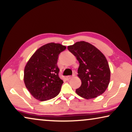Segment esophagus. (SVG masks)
Instances as JSON below:
<instances>
[{
  "label": "esophagus",
  "instance_id": "1",
  "mask_svg": "<svg viewBox=\"0 0 132 132\" xmlns=\"http://www.w3.org/2000/svg\"><path fill=\"white\" fill-rule=\"evenodd\" d=\"M72 77V76H67V77H66V79H67V80H70V79H71Z\"/></svg>",
  "mask_w": 132,
  "mask_h": 132
}]
</instances>
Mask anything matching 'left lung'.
I'll return each instance as SVG.
<instances>
[{
	"label": "left lung",
	"mask_w": 132,
	"mask_h": 132,
	"mask_svg": "<svg viewBox=\"0 0 132 132\" xmlns=\"http://www.w3.org/2000/svg\"><path fill=\"white\" fill-rule=\"evenodd\" d=\"M67 48L76 56L80 64L78 77L81 85L76 89L77 94L88 100L104 93L110 82V70L102 52L85 41L77 42Z\"/></svg>",
	"instance_id": "1"
}]
</instances>
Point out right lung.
Returning a JSON list of instances; mask_svg holds the SVG:
<instances>
[{
	"mask_svg": "<svg viewBox=\"0 0 132 132\" xmlns=\"http://www.w3.org/2000/svg\"><path fill=\"white\" fill-rule=\"evenodd\" d=\"M66 49L60 44L51 42L36 51L26 63L24 82L29 93L39 101H46L58 96L63 81L58 76V55Z\"/></svg>",
	"mask_w": 132,
	"mask_h": 132,
	"instance_id": "obj_1",
	"label": "right lung"
}]
</instances>
